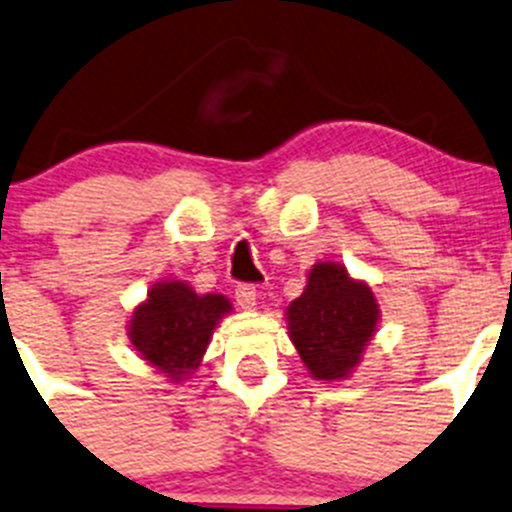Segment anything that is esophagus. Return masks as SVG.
Segmentation results:
<instances>
[{"label":"esophagus","mask_w":512,"mask_h":512,"mask_svg":"<svg viewBox=\"0 0 512 512\" xmlns=\"http://www.w3.org/2000/svg\"><path fill=\"white\" fill-rule=\"evenodd\" d=\"M235 299L242 309H252L257 304V287L250 282H242L235 287Z\"/></svg>","instance_id":"esophagus-1"}]
</instances>
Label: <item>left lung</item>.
Returning a JSON list of instances; mask_svg holds the SVG:
<instances>
[{
    "label": "left lung",
    "mask_w": 512,
    "mask_h": 512,
    "mask_svg": "<svg viewBox=\"0 0 512 512\" xmlns=\"http://www.w3.org/2000/svg\"><path fill=\"white\" fill-rule=\"evenodd\" d=\"M379 307L364 282L334 262L309 272L302 297L287 307L289 337L314 379H344L374 337Z\"/></svg>",
    "instance_id": "1"
}]
</instances>
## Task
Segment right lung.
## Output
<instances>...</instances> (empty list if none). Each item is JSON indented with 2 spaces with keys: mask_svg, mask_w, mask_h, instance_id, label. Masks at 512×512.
<instances>
[{
  "mask_svg": "<svg viewBox=\"0 0 512 512\" xmlns=\"http://www.w3.org/2000/svg\"><path fill=\"white\" fill-rule=\"evenodd\" d=\"M230 302L223 294H195L183 282H163L133 312L131 342L136 352L178 381L195 369L208 349L213 329Z\"/></svg>",
  "mask_w": 512,
  "mask_h": 512,
  "instance_id": "obj_1",
  "label": "right lung"
}]
</instances>
